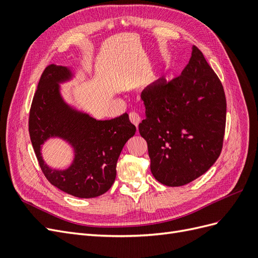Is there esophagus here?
I'll list each match as a JSON object with an SVG mask.
<instances>
[{"label":"esophagus","instance_id":"esophagus-1","mask_svg":"<svg viewBox=\"0 0 258 258\" xmlns=\"http://www.w3.org/2000/svg\"><path fill=\"white\" fill-rule=\"evenodd\" d=\"M129 118H130V121L135 124L136 127L139 126L140 123V120H141V117L139 116V114L137 112H131L129 114Z\"/></svg>","mask_w":258,"mask_h":258}]
</instances>
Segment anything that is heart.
<instances>
[{
	"label": "heart",
	"mask_w": 258,
	"mask_h": 258,
	"mask_svg": "<svg viewBox=\"0 0 258 258\" xmlns=\"http://www.w3.org/2000/svg\"><path fill=\"white\" fill-rule=\"evenodd\" d=\"M146 86H147V85H146Z\"/></svg>",
	"instance_id": "b5f03b06"
}]
</instances>
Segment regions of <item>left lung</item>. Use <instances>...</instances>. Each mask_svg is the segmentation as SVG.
<instances>
[{
    "label": "left lung",
    "instance_id": "left-lung-1",
    "mask_svg": "<svg viewBox=\"0 0 258 258\" xmlns=\"http://www.w3.org/2000/svg\"><path fill=\"white\" fill-rule=\"evenodd\" d=\"M141 98L145 119L139 131L147 142L154 177L176 187L206 173L222 152L226 98L202 52L192 46L181 75L171 82L161 77Z\"/></svg>",
    "mask_w": 258,
    "mask_h": 258
}]
</instances>
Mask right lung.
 I'll use <instances>...</instances> for the list:
<instances>
[{
    "label": "right lung",
    "instance_id": "right-lung-1",
    "mask_svg": "<svg viewBox=\"0 0 258 258\" xmlns=\"http://www.w3.org/2000/svg\"><path fill=\"white\" fill-rule=\"evenodd\" d=\"M73 77L68 67L50 64L44 70L31 104L30 139L43 173L53 186L74 197L95 198L111 188L122 147L137 129L127 113L97 120L67 103L60 84ZM51 137L62 138L74 148V161L64 170L51 169L41 157V145Z\"/></svg>",
    "mask_w": 258,
    "mask_h": 258
}]
</instances>
